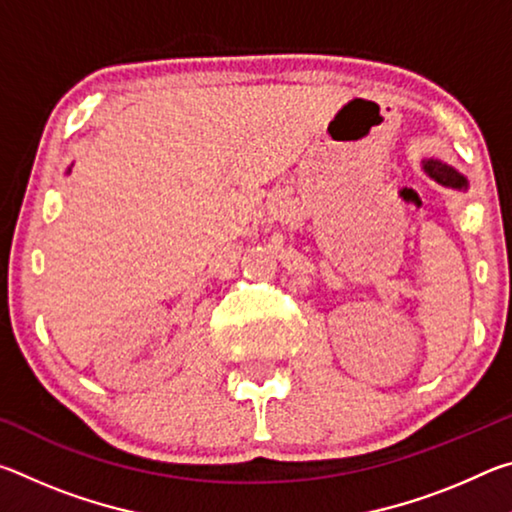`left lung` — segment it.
<instances>
[{
    "instance_id": "8db88e82",
    "label": "left lung",
    "mask_w": 512,
    "mask_h": 512,
    "mask_svg": "<svg viewBox=\"0 0 512 512\" xmlns=\"http://www.w3.org/2000/svg\"><path fill=\"white\" fill-rule=\"evenodd\" d=\"M424 169H427V173H429L431 178H436L438 183H443V185L458 187V189L467 185V183H465V178L461 176V173L454 171L452 167H447V164H443V162L427 160V162H424Z\"/></svg>"
}]
</instances>
